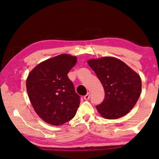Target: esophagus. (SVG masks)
Here are the masks:
<instances>
[{"label": "esophagus", "mask_w": 159, "mask_h": 159, "mask_svg": "<svg viewBox=\"0 0 159 159\" xmlns=\"http://www.w3.org/2000/svg\"><path fill=\"white\" fill-rule=\"evenodd\" d=\"M84 98L85 99V100H89V99L90 98V93H87L86 96H84Z\"/></svg>", "instance_id": "obj_1"}]
</instances>
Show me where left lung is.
I'll return each instance as SVG.
<instances>
[{
    "label": "left lung",
    "mask_w": 159,
    "mask_h": 159,
    "mask_svg": "<svg viewBox=\"0 0 159 159\" xmlns=\"http://www.w3.org/2000/svg\"><path fill=\"white\" fill-rule=\"evenodd\" d=\"M87 62L105 91L103 101L96 106L98 112L106 119H116L126 115L140 97V75L115 57L92 58Z\"/></svg>",
    "instance_id": "left-lung-1"
}]
</instances>
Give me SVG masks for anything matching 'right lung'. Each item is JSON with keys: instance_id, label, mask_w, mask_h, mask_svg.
<instances>
[{"instance_id": "add662e5", "label": "right lung", "mask_w": 159, "mask_h": 159, "mask_svg": "<svg viewBox=\"0 0 159 159\" xmlns=\"http://www.w3.org/2000/svg\"><path fill=\"white\" fill-rule=\"evenodd\" d=\"M77 58L61 54L38 64L28 74L26 90L35 112L43 120L61 125L75 116L80 104L67 74Z\"/></svg>"}]
</instances>
